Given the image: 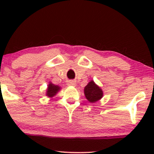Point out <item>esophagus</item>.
I'll use <instances>...</instances> for the list:
<instances>
[{"label":"esophagus","mask_w":154,"mask_h":154,"mask_svg":"<svg viewBox=\"0 0 154 154\" xmlns=\"http://www.w3.org/2000/svg\"><path fill=\"white\" fill-rule=\"evenodd\" d=\"M68 85H75V83L74 81H69V83H68Z\"/></svg>","instance_id":"1"}]
</instances>
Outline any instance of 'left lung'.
<instances>
[{
	"label": "left lung",
	"mask_w": 154,
	"mask_h": 154,
	"mask_svg": "<svg viewBox=\"0 0 154 154\" xmlns=\"http://www.w3.org/2000/svg\"><path fill=\"white\" fill-rule=\"evenodd\" d=\"M84 94L90 103L97 102L103 97L102 90L93 81L89 82L84 88Z\"/></svg>",
	"instance_id": "8db88e82"
}]
</instances>
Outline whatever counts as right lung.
<instances>
[{"label": "right lung", "instance_id": "1", "mask_svg": "<svg viewBox=\"0 0 154 154\" xmlns=\"http://www.w3.org/2000/svg\"><path fill=\"white\" fill-rule=\"evenodd\" d=\"M60 87H59L58 85H54L53 83L50 82V83L48 84V85L46 95H47L48 97H53L54 95H56V94L59 92V90H60Z\"/></svg>", "mask_w": 154, "mask_h": 154}]
</instances>
